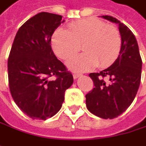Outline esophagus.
<instances>
[{
	"instance_id": "obj_1",
	"label": "esophagus",
	"mask_w": 146,
	"mask_h": 146,
	"mask_svg": "<svg viewBox=\"0 0 146 146\" xmlns=\"http://www.w3.org/2000/svg\"><path fill=\"white\" fill-rule=\"evenodd\" d=\"M73 78H74V79H77V78H78L79 77H82V74H80V73H74L73 74Z\"/></svg>"
}]
</instances>
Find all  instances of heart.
Returning <instances> with one entry per match:
<instances>
[{
	"label": "heart",
	"mask_w": 146,
	"mask_h": 146,
	"mask_svg": "<svg viewBox=\"0 0 146 146\" xmlns=\"http://www.w3.org/2000/svg\"><path fill=\"white\" fill-rule=\"evenodd\" d=\"M55 53L67 60L81 48L85 52L72 58L67 63L74 71H88L97 65L100 68L110 66L118 58L122 39L119 31L104 21L87 18L68 25V30L58 28L52 37Z\"/></svg>",
	"instance_id": "heart-1"
}]
</instances>
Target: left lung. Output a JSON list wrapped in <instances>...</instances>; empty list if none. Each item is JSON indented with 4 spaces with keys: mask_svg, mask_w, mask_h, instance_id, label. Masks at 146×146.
I'll return each instance as SVG.
<instances>
[{
    "mask_svg": "<svg viewBox=\"0 0 146 146\" xmlns=\"http://www.w3.org/2000/svg\"><path fill=\"white\" fill-rule=\"evenodd\" d=\"M101 17L119 25L122 46L110 67L89 74L94 88L85 96L86 106L94 115L111 119L125 112L135 100L140 84L142 60L136 38L129 28L113 17Z\"/></svg>",
    "mask_w": 146,
    "mask_h": 146,
    "instance_id": "obj_1",
    "label": "left lung"
}]
</instances>
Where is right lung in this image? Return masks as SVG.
Listing matches in <instances>:
<instances>
[{"instance_id":"right-lung-1","label":"right lung","mask_w":146,"mask_h":146,"mask_svg":"<svg viewBox=\"0 0 146 146\" xmlns=\"http://www.w3.org/2000/svg\"><path fill=\"white\" fill-rule=\"evenodd\" d=\"M64 22L60 15L40 12L18 30L8 58L11 94L20 110L33 119L52 117L60 110L72 73L51 46L54 31ZM52 76L55 80H51Z\"/></svg>"}]
</instances>
